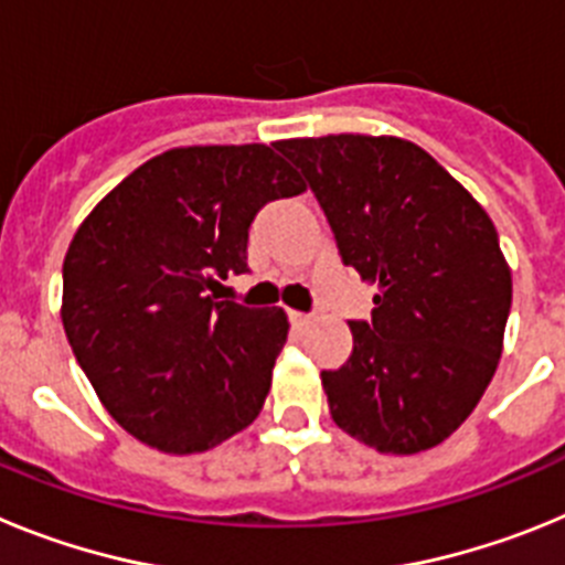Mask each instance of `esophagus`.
<instances>
[{
	"label": "esophagus",
	"mask_w": 565,
	"mask_h": 565,
	"mask_svg": "<svg viewBox=\"0 0 565 565\" xmlns=\"http://www.w3.org/2000/svg\"><path fill=\"white\" fill-rule=\"evenodd\" d=\"M288 322H291L294 328H306V326H311V317L302 311H288Z\"/></svg>",
	"instance_id": "34e87169"
}]
</instances>
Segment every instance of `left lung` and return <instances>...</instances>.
Here are the masks:
<instances>
[{
  "instance_id": "1",
  "label": "left lung",
  "mask_w": 565,
  "mask_h": 565,
  "mask_svg": "<svg viewBox=\"0 0 565 565\" xmlns=\"http://www.w3.org/2000/svg\"><path fill=\"white\" fill-rule=\"evenodd\" d=\"M277 149L311 186L344 266L379 288L371 322H348V362L322 371L333 422L379 452L430 450L476 411L501 359L512 274L495 226L402 138L326 135Z\"/></svg>"
}]
</instances>
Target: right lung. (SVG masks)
<instances>
[{"instance_id": "add662e5", "label": "right lung", "mask_w": 565, "mask_h": 565, "mask_svg": "<svg viewBox=\"0 0 565 565\" xmlns=\"http://www.w3.org/2000/svg\"><path fill=\"white\" fill-rule=\"evenodd\" d=\"M306 183L266 143L169 149L93 209L64 257L62 322L109 416L186 456L257 418L288 337L282 308L217 299L248 228Z\"/></svg>"}]
</instances>
